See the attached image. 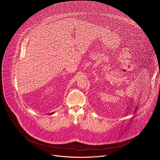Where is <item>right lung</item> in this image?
Masks as SVG:
<instances>
[{
    "label": "right lung",
    "instance_id": "1",
    "mask_svg": "<svg viewBox=\"0 0 160 160\" xmlns=\"http://www.w3.org/2000/svg\"><path fill=\"white\" fill-rule=\"evenodd\" d=\"M53 113H50V114H53Z\"/></svg>",
    "mask_w": 160,
    "mask_h": 160
}]
</instances>
